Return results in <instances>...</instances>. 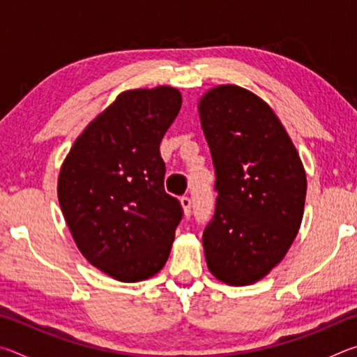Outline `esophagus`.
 <instances>
[{
    "label": "esophagus",
    "instance_id": "1",
    "mask_svg": "<svg viewBox=\"0 0 357 357\" xmlns=\"http://www.w3.org/2000/svg\"><path fill=\"white\" fill-rule=\"evenodd\" d=\"M179 202H181V206H183V209H184V214L189 217L190 215V208H192V200L189 197H181Z\"/></svg>",
    "mask_w": 357,
    "mask_h": 357
}]
</instances>
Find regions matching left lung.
I'll return each instance as SVG.
<instances>
[{"label": "left lung", "instance_id": "8db88e82", "mask_svg": "<svg viewBox=\"0 0 357 357\" xmlns=\"http://www.w3.org/2000/svg\"><path fill=\"white\" fill-rule=\"evenodd\" d=\"M215 170V213L203 233L215 279L255 283L279 264L304 215L307 178L280 119L236 84L211 88L198 102Z\"/></svg>", "mask_w": 357, "mask_h": 357}]
</instances>
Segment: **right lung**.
Wrapping results in <instances>:
<instances>
[{"mask_svg": "<svg viewBox=\"0 0 357 357\" xmlns=\"http://www.w3.org/2000/svg\"><path fill=\"white\" fill-rule=\"evenodd\" d=\"M176 88L130 89L77 138L59 172L58 200L78 250L119 282L164 268L183 208L164 189L160 142L178 116Z\"/></svg>", "mask_w": 357, "mask_h": 357, "instance_id": "1", "label": "right lung"}]
</instances>
